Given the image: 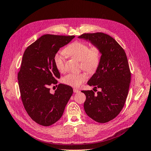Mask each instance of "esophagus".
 Masks as SVG:
<instances>
[{"mask_svg":"<svg viewBox=\"0 0 151 151\" xmlns=\"http://www.w3.org/2000/svg\"><path fill=\"white\" fill-rule=\"evenodd\" d=\"M73 91H74V92L75 93H79V92H80V91H79L78 89H77V88H74V89H73Z\"/></svg>","mask_w":151,"mask_h":151,"instance_id":"1","label":"esophagus"}]
</instances>
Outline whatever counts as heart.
Wrapping results in <instances>:
<instances>
[{
  "mask_svg": "<svg viewBox=\"0 0 151 151\" xmlns=\"http://www.w3.org/2000/svg\"><path fill=\"white\" fill-rule=\"evenodd\" d=\"M67 55L76 58L81 62V67L84 70L93 73L98 69L101 61V51L98 47H89V45L83 42H73L63 50ZM54 62L59 72L65 71V59L63 55L57 53L54 57ZM87 80V76L84 72L70 73L63 78L65 84L78 88Z\"/></svg>",
  "mask_w": 151,
  "mask_h": 151,
  "instance_id": "b5f03b06",
  "label": "heart"
}]
</instances>
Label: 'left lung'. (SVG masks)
Segmentation results:
<instances>
[{
  "mask_svg": "<svg viewBox=\"0 0 151 151\" xmlns=\"http://www.w3.org/2000/svg\"><path fill=\"white\" fill-rule=\"evenodd\" d=\"M97 46L101 51L98 69L88 82L94 89L82 91L86 96V113L99 123L114 119L124 106L129 93L131 73L123 48L111 36L103 33H84L79 36Z\"/></svg>",
  "mask_w": 151,
  "mask_h": 151,
  "instance_id": "obj_1",
  "label": "left lung"
}]
</instances>
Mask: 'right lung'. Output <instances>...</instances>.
I'll return each instance as SVG.
<instances>
[{"mask_svg": "<svg viewBox=\"0 0 151 151\" xmlns=\"http://www.w3.org/2000/svg\"><path fill=\"white\" fill-rule=\"evenodd\" d=\"M74 37L44 35L23 54L17 74L22 102L31 119L41 125H52L60 119L73 93L70 86L59 84L55 93L51 94L49 86L57 84L60 77L55 56Z\"/></svg>", "mask_w": 151, "mask_h": 151, "instance_id": "obj_1", "label": "right lung"}]
</instances>
